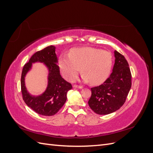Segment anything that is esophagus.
Returning a JSON list of instances; mask_svg holds the SVG:
<instances>
[{"mask_svg":"<svg viewBox=\"0 0 153 153\" xmlns=\"http://www.w3.org/2000/svg\"><path fill=\"white\" fill-rule=\"evenodd\" d=\"M73 87L74 88H78V89H82V86L78 85H74Z\"/></svg>","mask_w":153,"mask_h":153,"instance_id":"34e87169","label":"esophagus"}]
</instances>
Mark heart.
<instances>
[{
  "instance_id": "1",
  "label": "heart",
  "mask_w": 153,
  "mask_h": 153,
  "mask_svg": "<svg viewBox=\"0 0 153 153\" xmlns=\"http://www.w3.org/2000/svg\"><path fill=\"white\" fill-rule=\"evenodd\" d=\"M59 64L63 76L73 82L80 71L85 82L99 84L106 80L112 65V55L106 50L92 47L73 48L69 54L64 53Z\"/></svg>"
}]
</instances>
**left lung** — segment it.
Here are the masks:
<instances>
[{"label": "left lung", "mask_w": 153, "mask_h": 153, "mask_svg": "<svg viewBox=\"0 0 153 153\" xmlns=\"http://www.w3.org/2000/svg\"><path fill=\"white\" fill-rule=\"evenodd\" d=\"M114 54L112 73L102 84L91 89L92 94L88 104L100 115L109 114L121 108L131 87V74L127 61L116 50Z\"/></svg>", "instance_id": "8db88e82"}]
</instances>
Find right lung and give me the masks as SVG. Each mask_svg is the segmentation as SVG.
<instances>
[{
	"label": "right lung",
	"instance_id": "1",
	"mask_svg": "<svg viewBox=\"0 0 153 153\" xmlns=\"http://www.w3.org/2000/svg\"><path fill=\"white\" fill-rule=\"evenodd\" d=\"M55 50V46L51 45L34 53L23 68L21 76L23 100L36 113L46 116H52L59 112L67 100L68 91L72 89L70 83L61 76ZM36 62H44L49 70L48 89L43 95L38 97H32L28 94L24 82L25 75L30 68L31 63Z\"/></svg>",
	"mask_w": 153,
	"mask_h": 153
}]
</instances>
